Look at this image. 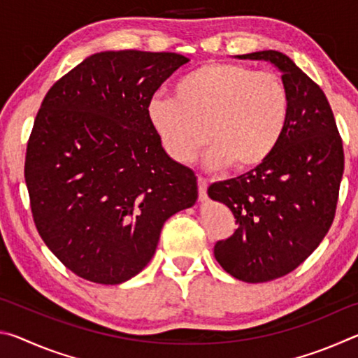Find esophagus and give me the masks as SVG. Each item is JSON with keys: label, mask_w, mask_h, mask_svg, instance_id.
Here are the masks:
<instances>
[{"label": "esophagus", "mask_w": 358, "mask_h": 358, "mask_svg": "<svg viewBox=\"0 0 358 358\" xmlns=\"http://www.w3.org/2000/svg\"><path fill=\"white\" fill-rule=\"evenodd\" d=\"M199 197H201V201L205 202L207 201V187H208V181L205 180L203 177H199Z\"/></svg>", "instance_id": "esophagus-1"}]
</instances>
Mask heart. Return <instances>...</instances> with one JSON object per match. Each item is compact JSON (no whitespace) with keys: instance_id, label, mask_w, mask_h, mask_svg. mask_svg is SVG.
Masks as SVG:
<instances>
[{"instance_id":"1","label":"heart","mask_w":358,"mask_h":358,"mask_svg":"<svg viewBox=\"0 0 358 358\" xmlns=\"http://www.w3.org/2000/svg\"><path fill=\"white\" fill-rule=\"evenodd\" d=\"M150 126L166 153L187 164L205 143L210 169L230 164L251 171L281 143L290 117V96L275 74L237 63H208L173 85V96L148 101Z\"/></svg>"}]
</instances>
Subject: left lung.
Segmentation results:
<instances>
[{
  "label": "left lung",
  "instance_id": "8db88e82",
  "mask_svg": "<svg viewBox=\"0 0 358 358\" xmlns=\"http://www.w3.org/2000/svg\"><path fill=\"white\" fill-rule=\"evenodd\" d=\"M271 63L290 96L287 129L275 153L252 171L208 187L238 227L215 245V257L245 282L276 280L316 250L335 217L344 172L343 142L319 85L276 50L237 55Z\"/></svg>",
  "mask_w": 358,
  "mask_h": 358
}]
</instances>
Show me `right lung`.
Listing matches in <instances>:
<instances>
[{"mask_svg":"<svg viewBox=\"0 0 358 358\" xmlns=\"http://www.w3.org/2000/svg\"><path fill=\"white\" fill-rule=\"evenodd\" d=\"M189 59L99 52L53 85L29 137L25 181L38 232L77 276L121 284L145 268L161 229L197 201V177L150 126L148 101Z\"/></svg>","mask_w":358,"mask_h":358,"instance_id":"add662e5","label":"right lung"}]
</instances>
